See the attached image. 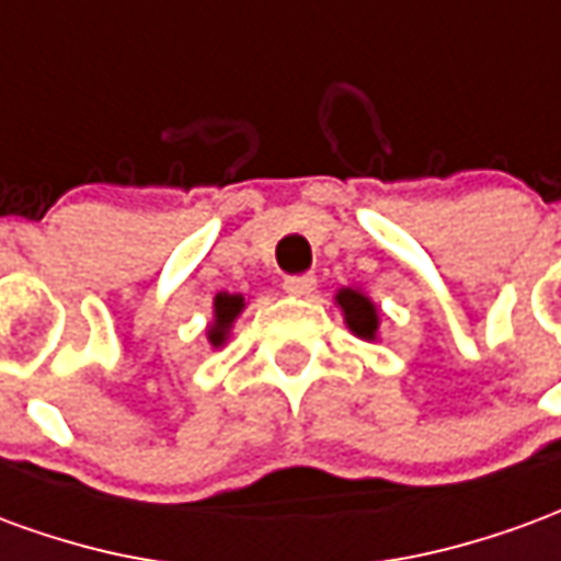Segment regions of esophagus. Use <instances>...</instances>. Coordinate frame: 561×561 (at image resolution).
Listing matches in <instances>:
<instances>
[{
    "instance_id": "obj_1",
    "label": "esophagus",
    "mask_w": 561,
    "mask_h": 561,
    "mask_svg": "<svg viewBox=\"0 0 561 561\" xmlns=\"http://www.w3.org/2000/svg\"><path fill=\"white\" fill-rule=\"evenodd\" d=\"M318 279L312 273H300V276H288L285 279V291L294 294V297H312L316 294Z\"/></svg>"
}]
</instances>
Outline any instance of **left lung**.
<instances>
[{
    "mask_svg": "<svg viewBox=\"0 0 561 561\" xmlns=\"http://www.w3.org/2000/svg\"><path fill=\"white\" fill-rule=\"evenodd\" d=\"M336 300H340L342 312H345L348 328H352L360 340H376L378 312L376 306L369 304V297H364L360 291H352V288H345V291L336 294Z\"/></svg>",
    "mask_w": 561,
    "mask_h": 561,
    "instance_id": "left-lung-1",
    "label": "left lung"
}]
</instances>
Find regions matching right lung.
Masks as SVG:
<instances>
[{
	"mask_svg": "<svg viewBox=\"0 0 561 561\" xmlns=\"http://www.w3.org/2000/svg\"><path fill=\"white\" fill-rule=\"evenodd\" d=\"M240 309H243V297H237V294H219L216 297V324L209 328V342L213 345L225 342V333L231 328L233 318L240 316Z\"/></svg>",
	"mask_w": 561,
	"mask_h": 561,
	"instance_id": "add662e5",
	"label": "right lung"
}]
</instances>
